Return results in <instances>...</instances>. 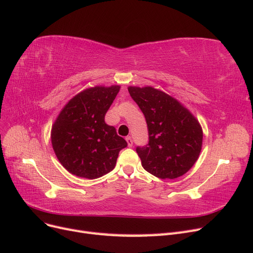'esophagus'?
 <instances>
[{
	"mask_svg": "<svg viewBox=\"0 0 253 253\" xmlns=\"http://www.w3.org/2000/svg\"><path fill=\"white\" fill-rule=\"evenodd\" d=\"M126 142H127V145H128V147H132V145H133V139H132V137L127 136L126 138Z\"/></svg>",
	"mask_w": 253,
	"mask_h": 253,
	"instance_id": "1",
	"label": "esophagus"
}]
</instances>
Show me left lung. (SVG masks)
Here are the masks:
<instances>
[{
    "label": "left lung",
    "mask_w": 253,
    "mask_h": 253,
    "mask_svg": "<svg viewBox=\"0 0 253 253\" xmlns=\"http://www.w3.org/2000/svg\"><path fill=\"white\" fill-rule=\"evenodd\" d=\"M147 120L149 143L136 151L145 171L162 179L186 174L200 157L203 128L177 99L153 86H128Z\"/></svg>",
    "instance_id": "left-lung-1"
}]
</instances>
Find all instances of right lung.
I'll return each instance as SVG.
<instances>
[{"label":"right lung","mask_w":253,"mask_h":253,"mask_svg":"<svg viewBox=\"0 0 253 253\" xmlns=\"http://www.w3.org/2000/svg\"><path fill=\"white\" fill-rule=\"evenodd\" d=\"M120 85H97L74 96L52 124L53 152L65 169L78 177L95 179L111 172L127 143L104 116Z\"/></svg>","instance_id":"right-lung-1"}]
</instances>
